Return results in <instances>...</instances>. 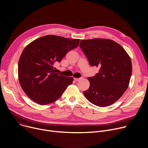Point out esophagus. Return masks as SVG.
<instances>
[{
    "label": "esophagus",
    "instance_id": "34e87169",
    "mask_svg": "<svg viewBox=\"0 0 148 148\" xmlns=\"http://www.w3.org/2000/svg\"><path fill=\"white\" fill-rule=\"evenodd\" d=\"M83 79V77H80V78H74V80L76 82H79Z\"/></svg>",
    "mask_w": 148,
    "mask_h": 148
}]
</instances>
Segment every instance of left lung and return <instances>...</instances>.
I'll return each instance as SVG.
<instances>
[{
	"label": "left lung",
	"mask_w": 148,
	"mask_h": 148,
	"mask_svg": "<svg viewBox=\"0 0 148 148\" xmlns=\"http://www.w3.org/2000/svg\"><path fill=\"white\" fill-rule=\"evenodd\" d=\"M80 47L90 66L99 68L95 76L88 78L90 87L84 95L99 107L113 104L128 87L132 74L128 54L119 44L106 39L81 40Z\"/></svg>",
	"instance_id": "8db88e82"
}]
</instances>
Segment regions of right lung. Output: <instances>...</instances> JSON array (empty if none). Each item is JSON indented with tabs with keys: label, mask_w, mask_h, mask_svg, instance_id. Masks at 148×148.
<instances>
[{
	"label": "right lung",
	"mask_w": 148,
	"mask_h": 148,
	"mask_svg": "<svg viewBox=\"0 0 148 148\" xmlns=\"http://www.w3.org/2000/svg\"><path fill=\"white\" fill-rule=\"evenodd\" d=\"M80 40L46 35L30 42L23 51L18 65L23 90L34 101L46 105L59 98L73 78L55 72L53 65L71 50Z\"/></svg>",
	"instance_id": "obj_1"
}]
</instances>
